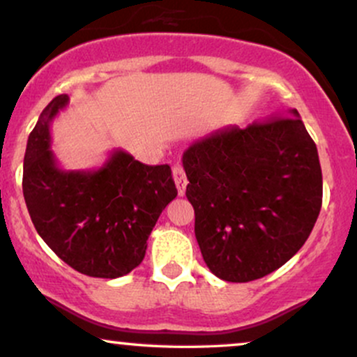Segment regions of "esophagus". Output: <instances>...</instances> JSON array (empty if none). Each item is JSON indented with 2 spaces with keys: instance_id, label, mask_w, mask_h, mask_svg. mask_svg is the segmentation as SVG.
Instances as JSON below:
<instances>
[{
  "instance_id": "34e87169",
  "label": "esophagus",
  "mask_w": 357,
  "mask_h": 357,
  "mask_svg": "<svg viewBox=\"0 0 357 357\" xmlns=\"http://www.w3.org/2000/svg\"><path fill=\"white\" fill-rule=\"evenodd\" d=\"M172 178H174L176 186H178L179 197H183V195H185V191H186L188 179H186L185 169H183L181 164H174V167H172Z\"/></svg>"
}]
</instances>
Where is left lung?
<instances>
[{"label":"left lung","instance_id":"left-lung-1","mask_svg":"<svg viewBox=\"0 0 357 357\" xmlns=\"http://www.w3.org/2000/svg\"><path fill=\"white\" fill-rule=\"evenodd\" d=\"M195 236L211 273L248 283L276 271L310 236L322 169L300 113L227 125L183 154Z\"/></svg>","mask_w":357,"mask_h":357}]
</instances>
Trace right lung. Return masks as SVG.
Returning <instances> with one entry per match:
<instances>
[{
	"label": "right lung",
	"mask_w": 357,
	"mask_h": 357,
	"mask_svg": "<svg viewBox=\"0 0 357 357\" xmlns=\"http://www.w3.org/2000/svg\"><path fill=\"white\" fill-rule=\"evenodd\" d=\"M68 103V95L54 98L29 135L23 197L38 236L66 264L113 280L142 262L147 238L178 190L167 164L146 166L121 149L96 169H62L50 149V123Z\"/></svg>",
	"instance_id": "right-lung-1"
}]
</instances>
